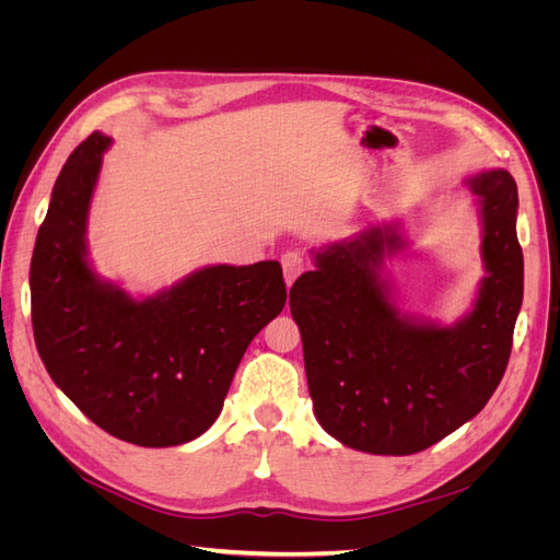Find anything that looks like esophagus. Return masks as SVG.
Instances as JSON below:
<instances>
[{
	"instance_id": "esophagus-1",
	"label": "esophagus",
	"mask_w": 560,
	"mask_h": 560,
	"mask_svg": "<svg viewBox=\"0 0 560 560\" xmlns=\"http://www.w3.org/2000/svg\"><path fill=\"white\" fill-rule=\"evenodd\" d=\"M306 259H303V254L299 252H287L282 257V270H284V282L287 287H292V282L306 270Z\"/></svg>"
}]
</instances>
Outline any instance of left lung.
<instances>
[{
    "label": "left lung",
    "instance_id": "obj_1",
    "mask_svg": "<svg viewBox=\"0 0 560 560\" xmlns=\"http://www.w3.org/2000/svg\"><path fill=\"white\" fill-rule=\"evenodd\" d=\"M465 184L479 202L486 278L455 325L395 308L381 268L406 247L397 224L313 249L315 270L290 290L317 422L354 451H425L477 416L504 376L523 301L518 191L500 167Z\"/></svg>",
    "mask_w": 560,
    "mask_h": 560
}]
</instances>
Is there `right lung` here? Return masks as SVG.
I'll use <instances>...</instances> for the list:
<instances>
[{"mask_svg":"<svg viewBox=\"0 0 560 560\" xmlns=\"http://www.w3.org/2000/svg\"><path fill=\"white\" fill-rule=\"evenodd\" d=\"M112 138L93 132L60 171L30 264L32 329L48 376L128 444L179 446L222 413L247 346L284 308L282 266H206L132 299L100 280L86 224Z\"/></svg>","mask_w":560,"mask_h":560,"instance_id":"obj_1","label":"right lung"}]
</instances>
